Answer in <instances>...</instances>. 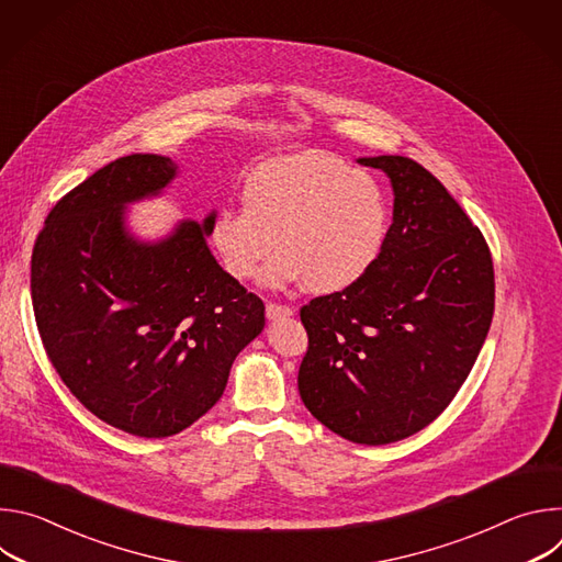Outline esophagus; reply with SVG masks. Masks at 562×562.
<instances>
[{
    "label": "esophagus",
    "mask_w": 562,
    "mask_h": 562,
    "mask_svg": "<svg viewBox=\"0 0 562 562\" xmlns=\"http://www.w3.org/2000/svg\"><path fill=\"white\" fill-rule=\"evenodd\" d=\"M265 311H267V317L269 319H276V317H284V315H293V308L291 306H286V304H280V302H267V306H265Z\"/></svg>",
    "instance_id": "obj_1"
}]
</instances>
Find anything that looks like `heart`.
Masks as SVG:
<instances>
[{
	"mask_svg": "<svg viewBox=\"0 0 562 562\" xmlns=\"http://www.w3.org/2000/svg\"><path fill=\"white\" fill-rule=\"evenodd\" d=\"M391 228L382 184L342 157L304 150L271 157L243 187V211L220 209L211 245L224 271L282 289L304 282L313 293H340L360 282L380 260Z\"/></svg>",
	"mask_w": 562,
	"mask_h": 562,
	"instance_id": "b5f03b06",
	"label": "heart"
}]
</instances>
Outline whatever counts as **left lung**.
Here are the masks:
<instances>
[{
    "instance_id": "left-lung-1",
    "label": "left lung",
    "mask_w": 562,
    "mask_h": 562,
    "mask_svg": "<svg viewBox=\"0 0 562 562\" xmlns=\"http://www.w3.org/2000/svg\"><path fill=\"white\" fill-rule=\"evenodd\" d=\"M360 165L391 178L393 222L360 282L300 308L308 347L297 389L334 434L389 445L431 425L467 380L494 317V260L425 167L403 155Z\"/></svg>"
}]
</instances>
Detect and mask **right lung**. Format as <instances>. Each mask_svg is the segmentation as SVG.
I'll return each mask as SVG.
<instances>
[{
	"label": "right lung",
	"mask_w": 562,
	"mask_h": 562,
	"mask_svg": "<svg viewBox=\"0 0 562 562\" xmlns=\"http://www.w3.org/2000/svg\"><path fill=\"white\" fill-rule=\"evenodd\" d=\"M173 176L165 155L115 159L57 200L31 258L35 323L57 375L93 416L139 438L204 416L265 329L262 300L204 243L213 213L159 245L124 233L122 206Z\"/></svg>",
	"instance_id": "right-lung-1"
}]
</instances>
